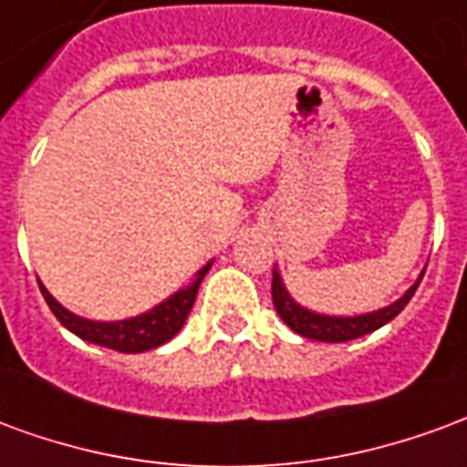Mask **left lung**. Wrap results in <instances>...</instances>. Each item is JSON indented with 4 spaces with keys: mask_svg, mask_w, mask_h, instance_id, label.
<instances>
[{
    "mask_svg": "<svg viewBox=\"0 0 467 467\" xmlns=\"http://www.w3.org/2000/svg\"><path fill=\"white\" fill-rule=\"evenodd\" d=\"M422 275H425V270L405 290V295H400L395 303L385 305L380 310L362 315H325L315 313L310 307H303L297 303L293 295L287 293L283 277H280V270H273V305L277 315L283 317V323L297 335L310 337V340H320V343H348V340H355V337H362V335L375 333L378 327L390 323L392 317L410 303V297L420 285Z\"/></svg>",
    "mask_w": 467,
    "mask_h": 467,
    "instance_id": "obj_1",
    "label": "left lung"
}]
</instances>
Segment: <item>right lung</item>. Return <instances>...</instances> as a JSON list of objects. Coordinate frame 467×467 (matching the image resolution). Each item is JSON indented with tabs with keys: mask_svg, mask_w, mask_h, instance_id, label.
Masks as SVG:
<instances>
[{
	"mask_svg": "<svg viewBox=\"0 0 467 467\" xmlns=\"http://www.w3.org/2000/svg\"><path fill=\"white\" fill-rule=\"evenodd\" d=\"M210 267H213V260L204 265L202 270H197L192 283L180 287L177 293L170 295L160 305H154L152 310L134 315V317H124V320H112V323L79 317L72 310H67L62 303H57L52 293L42 283H39V290L45 295L47 305L55 313L57 320L65 325L69 333H75L77 337L117 352H144L160 348V345L172 340L174 335L182 330L184 320L192 310L200 283L204 280V275L210 273Z\"/></svg>",
	"mask_w": 467,
	"mask_h": 467,
	"instance_id": "1",
	"label": "right lung"
}]
</instances>
